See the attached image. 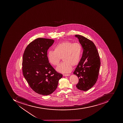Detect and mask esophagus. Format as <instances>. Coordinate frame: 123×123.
<instances>
[{"label":"esophagus","instance_id":"1","mask_svg":"<svg viewBox=\"0 0 123 123\" xmlns=\"http://www.w3.org/2000/svg\"><path fill=\"white\" fill-rule=\"evenodd\" d=\"M70 74H63V76H70Z\"/></svg>","mask_w":123,"mask_h":123}]
</instances>
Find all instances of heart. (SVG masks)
Masks as SVG:
<instances>
[{
	"instance_id": "1",
	"label": "heart",
	"mask_w": 123,
	"mask_h": 123,
	"mask_svg": "<svg viewBox=\"0 0 123 123\" xmlns=\"http://www.w3.org/2000/svg\"><path fill=\"white\" fill-rule=\"evenodd\" d=\"M82 51V46L79 43L65 41L55 45L54 51L49 50L47 58L50 64L55 66L59 65L62 58L64 62L56 70L59 72L67 73L71 72L72 65L74 66L79 62Z\"/></svg>"
}]
</instances>
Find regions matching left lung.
<instances>
[{
  "label": "left lung",
  "instance_id": "left-lung-1",
  "mask_svg": "<svg viewBox=\"0 0 123 123\" xmlns=\"http://www.w3.org/2000/svg\"><path fill=\"white\" fill-rule=\"evenodd\" d=\"M83 48V54L74 74L78 76L76 86L79 90L86 91L95 85L98 78L100 65L99 55L94 43L80 35H75Z\"/></svg>",
  "mask_w": 123,
  "mask_h": 123
}]
</instances>
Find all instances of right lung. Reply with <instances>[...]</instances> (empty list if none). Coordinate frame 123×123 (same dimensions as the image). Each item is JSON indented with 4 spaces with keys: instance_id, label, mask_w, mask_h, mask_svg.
<instances>
[{
    "instance_id": "add662e5",
    "label": "right lung",
    "mask_w": 123,
    "mask_h": 123,
    "mask_svg": "<svg viewBox=\"0 0 123 123\" xmlns=\"http://www.w3.org/2000/svg\"><path fill=\"white\" fill-rule=\"evenodd\" d=\"M54 42L52 39H36L27 45L23 55L24 76L31 88L41 95L52 93L62 77L51 65L47 58V50Z\"/></svg>"
}]
</instances>
